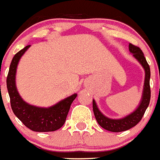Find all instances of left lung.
Wrapping results in <instances>:
<instances>
[{"label": "left lung", "instance_id": "left-lung-1", "mask_svg": "<svg viewBox=\"0 0 160 160\" xmlns=\"http://www.w3.org/2000/svg\"><path fill=\"white\" fill-rule=\"evenodd\" d=\"M129 51L130 53L133 54V56L138 61V63L142 65L145 71L143 89H142V98L138 106L136 108L134 112H132L127 116L119 119H113L105 116L101 113L97 107L95 100H92V109H93L96 120L102 128L111 132L126 131L135 126L141 121L142 118L145 113V111L149 105L150 99H151V88H150L151 70L149 65L147 63L143 53L139 47L130 43Z\"/></svg>", "mask_w": 160, "mask_h": 160}]
</instances>
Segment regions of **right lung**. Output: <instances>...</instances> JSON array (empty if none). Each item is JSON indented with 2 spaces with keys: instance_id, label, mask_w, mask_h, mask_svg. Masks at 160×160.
Here are the masks:
<instances>
[{
  "instance_id": "obj_1",
  "label": "right lung",
  "mask_w": 160,
  "mask_h": 160,
  "mask_svg": "<svg viewBox=\"0 0 160 160\" xmlns=\"http://www.w3.org/2000/svg\"><path fill=\"white\" fill-rule=\"evenodd\" d=\"M30 47V45L26 46L18 51L10 63L6 84L11 107L17 118L33 131H55L63 126L71 105L77 97V94H72L47 108L30 105L22 99L16 86L17 68L22 56Z\"/></svg>"
}]
</instances>
